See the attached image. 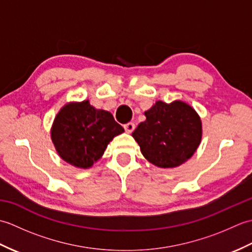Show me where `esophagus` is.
Here are the masks:
<instances>
[{
  "label": "esophagus",
  "mask_w": 252,
  "mask_h": 252,
  "mask_svg": "<svg viewBox=\"0 0 252 252\" xmlns=\"http://www.w3.org/2000/svg\"><path fill=\"white\" fill-rule=\"evenodd\" d=\"M134 129H135V125L133 122H129V123H126V125H125V130L127 133H132L133 131H134Z\"/></svg>",
  "instance_id": "esophagus-1"
}]
</instances>
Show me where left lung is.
<instances>
[{"mask_svg": "<svg viewBox=\"0 0 252 252\" xmlns=\"http://www.w3.org/2000/svg\"><path fill=\"white\" fill-rule=\"evenodd\" d=\"M144 114L146 120L132 136L149 162L158 168H176L195 154L201 142L202 123L190 105L157 100Z\"/></svg>", "mask_w": 252, "mask_h": 252, "instance_id": "8db88e82", "label": "left lung"}]
</instances>
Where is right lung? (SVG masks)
I'll list each match as a JSON object with an SVG mask.
<instances>
[{"label":"right lung","instance_id":"1","mask_svg":"<svg viewBox=\"0 0 252 252\" xmlns=\"http://www.w3.org/2000/svg\"><path fill=\"white\" fill-rule=\"evenodd\" d=\"M125 132L109 111L90 101L63 106L51 127V138L60 157L80 169H89L104 155L114 137Z\"/></svg>","mask_w":252,"mask_h":252}]
</instances>
